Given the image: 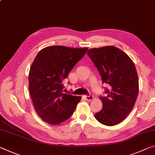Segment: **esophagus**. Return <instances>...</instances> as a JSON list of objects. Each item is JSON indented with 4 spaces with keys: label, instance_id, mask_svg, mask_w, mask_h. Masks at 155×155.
Masks as SVG:
<instances>
[{
    "label": "esophagus",
    "instance_id": "1",
    "mask_svg": "<svg viewBox=\"0 0 155 155\" xmlns=\"http://www.w3.org/2000/svg\"><path fill=\"white\" fill-rule=\"evenodd\" d=\"M93 96L92 95H89V96H85V99L87 101H91L93 99Z\"/></svg>",
    "mask_w": 155,
    "mask_h": 155
}]
</instances>
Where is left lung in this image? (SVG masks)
<instances>
[{
  "label": "left lung",
  "mask_w": 155,
  "mask_h": 155,
  "mask_svg": "<svg viewBox=\"0 0 155 155\" xmlns=\"http://www.w3.org/2000/svg\"><path fill=\"white\" fill-rule=\"evenodd\" d=\"M87 55L94 63L103 83L109 85L106 97H100L102 110L94 114L105 126L121 122L131 112L139 93V78L133 61L124 51L114 46L92 48Z\"/></svg>",
  "instance_id": "1"
}]
</instances>
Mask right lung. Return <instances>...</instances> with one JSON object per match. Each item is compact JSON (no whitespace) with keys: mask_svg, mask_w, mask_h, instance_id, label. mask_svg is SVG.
I'll list each match as a JSON object with an SVG mask.
<instances>
[{"mask_svg":"<svg viewBox=\"0 0 155 155\" xmlns=\"http://www.w3.org/2000/svg\"><path fill=\"white\" fill-rule=\"evenodd\" d=\"M87 50L49 46L34 58L29 72V90L34 107L44 121L58 125L74 112L81 97L63 93V81Z\"/></svg>","mask_w":155,"mask_h":155,"instance_id":"right-lung-1","label":"right lung"}]
</instances>
